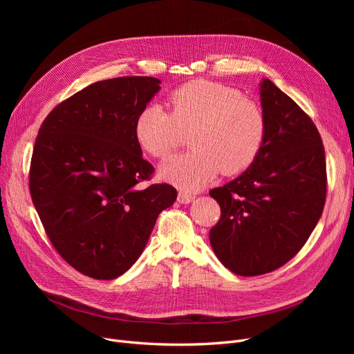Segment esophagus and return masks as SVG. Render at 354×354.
<instances>
[{"label":"esophagus","mask_w":354,"mask_h":354,"mask_svg":"<svg viewBox=\"0 0 354 354\" xmlns=\"http://www.w3.org/2000/svg\"><path fill=\"white\" fill-rule=\"evenodd\" d=\"M194 199H195V196L191 194H187V192H179V195H178L179 203H191Z\"/></svg>","instance_id":"34e87169"}]
</instances>
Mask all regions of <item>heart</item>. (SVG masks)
Here are the masks:
<instances>
[{"label":"heart","instance_id":"obj_1","mask_svg":"<svg viewBox=\"0 0 354 354\" xmlns=\"http://www.w3.org/2000/svg\"><path fill=\"white\" fill-rule=\"evenodd\" d=\"M169 113L160 106L145 107L136 118L139 145L155 158L169 156L191 130V152L165 160L160 176L183 191H198L219 171L244 172L254 163L264 140L261 109L238 91L208 80H194L175 88Z\"/></svg>","mask_w":354,"mask_h":354}]
</instances>
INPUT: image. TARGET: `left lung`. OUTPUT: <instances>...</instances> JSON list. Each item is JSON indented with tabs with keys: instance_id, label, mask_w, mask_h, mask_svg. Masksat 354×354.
<instances>
[{
	"instance_id": "8db88e82",
	"label": "left lung",
	"mask_w": 354,
	"mask_h": 354,
	"mask_svg": "<svg viewBox=\"0 0 354 354\" xmlns=\"http://www.w3.org/2000/svg\"><path fill=\"white\" fill-rule=\"evenodd\" d=\"M264 140L245 172L209 195L221 218L209 231L219 261L238 275L280 268L317 225L326 202V158L317 127L270 79L259 83Z\"/></svg>"
}]
</instances>
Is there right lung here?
Wrapping results in <instances>:
<instances>
[{"instance_id": "right-lung-1", "label": "right lung", "mask_w": 354, "mask_h": 354, "mask_svg": "<svg viewBox=\"0 0 354 354\" xmlns=\"http://www.w3.org/2000/svg\"><path fill=\"white\" fill-rule=\"evenodd\" d=\"M160 90L155 77L93 83L55 107L37 136L30 194L54 248L77 271L113 280L143 252L176 189L155 183L135 135L138 115Z\"/></svg>"}]
</instances>
